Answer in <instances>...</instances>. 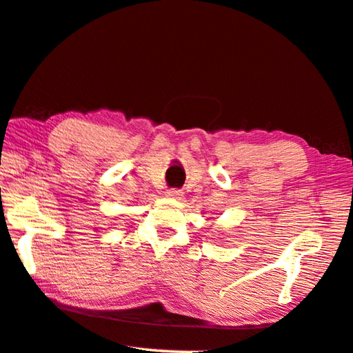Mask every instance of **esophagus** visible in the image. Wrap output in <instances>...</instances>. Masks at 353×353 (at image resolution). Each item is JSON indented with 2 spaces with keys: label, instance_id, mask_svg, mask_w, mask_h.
I'll return each instance as SVG.
<instances>
[{
  "label": "esophagus",
  "instance_id": "1",
  "mask_svg": "<svg viewBox=\"0 0 353 353\" xmlns=\"http://www.w3.org/2000/svg\"><path fill=\"white\" fill-rule=\"evenodd\" d=\"M165 196L170 197V199H181L182 197V191L181 190H166Z\"/></svg>",
  "mask_w": 353,
  "mask_h": 353
}]
</instances>
